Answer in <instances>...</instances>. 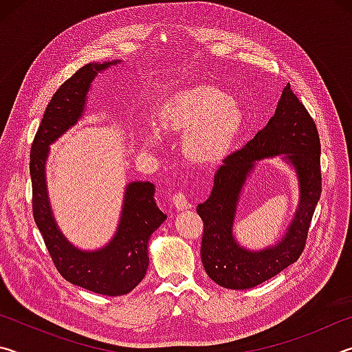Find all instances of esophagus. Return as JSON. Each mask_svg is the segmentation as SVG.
<instances>
[{"label":"esophagus","instance_id":"obj_1","mask_svg":"<svg viewBox=\"0 0 352 352\" xmlns=\"http://www.w3.org/2000/svg\"><path fill=\"white\" fill-rule=\"evenodd\" d=\"M172 201H174V206L177 208V210H188V208H190V204L189 200L186 197V194L182 192V190H178V192L174 194V197H172Z\"/></svg>","mask_w":352,"mask_h":352}]
</instances>
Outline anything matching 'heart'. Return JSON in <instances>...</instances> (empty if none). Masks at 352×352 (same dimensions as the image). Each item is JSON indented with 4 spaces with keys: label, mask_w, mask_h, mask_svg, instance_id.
I'll use <instances>...</instances> for the list:
<instances>
[{
    "label": "heart",
    "mask_w": 352,
    "mask_h": 352,
    "mask_svg": "<svg viewBox=\"0 0 352 352\" xmlns=\"http://www.w3.org/2000/svg\"><path fill=\"white\" fill-rule=\"evenodd\" d=\"M241 110L217 88L200 85L178 94L163 118L166 129L190 132L186 151L195 162H216L241 126Z\"/></svg>",
    "instance_id": "1"
}]
</instances>
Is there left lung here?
<instances>
[{"label": "left lung", "instance_id": "obj_1", "mask_svg": "<svg viewBox=\"0 0 352 352\" xmlns=\"http://www.w3.org/2000/svg\"><path fill=\"white\" fill-rule=\"evenodd\" d=\"M320 152L317 126L287 83L269 124L241 151L223 160L214 175L211 195L197 206L204 220L200 256L214 283L226 289H250L298 261L321 195ZM281 154L297 170L300 204L283 239L276 246L252 252L241 248L232 236L239 194L254 161Z\"/></svg>", "mask_w": 352, "mask_h": 352}]
</instances>
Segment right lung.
<instances>
[{"instance_id": "right-lung-1", "label": "right lung", "mask_w": 352, "mask_h": 352, "mask_svg": "<svg viewBox=\"0 0 352 352\" xmlns=\"http://www.w3.org/2000/svg\"><path fill=\"white\" fill-rule=\"evenodd\" d=\"M118 62L88 63L62 83L46 107L35 133L29 162L34 220L56 269L71 284L109 296L129 294L146 275L148 237L166 220V214L155 204V186L151 182L127 184L121 219L113 239L96 252H83L68 242L52 216L45 166L50 144L60 138L82 116L94 77Z\"/></svg>"}]
</instances>
